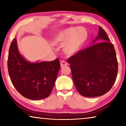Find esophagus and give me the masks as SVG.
I'll return each instance as SVG.
<instances>
[{
	"mask_svg": "<svg viewBox=\"0 0 126 126\" xmlns=\"http://www.w3.org/2000/svg\"><path fill=\"white\" fill-rule=\"evenodd\" d=\"M60 65H61V67L66 66V65H68V63L64 61V60H62V61L60 62Z\"/></svg>",
	"mask_w": 126,
	"mask_h": 126,
	"instance_id": "34e87169",
	"label": "esophagus"
}]
</instances>
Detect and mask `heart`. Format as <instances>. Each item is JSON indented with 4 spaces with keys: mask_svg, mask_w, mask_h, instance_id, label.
Returning <instances> with one entry per match:
<instances>
[{
    "mask_svg": "<svg viewBox=\"0 0 126 126\" xmlns=\"http://www.w3.org/2000/svg\"><path fill=\"white\" fill-rule=\"evenodd\" d=\"M87 32L83 28L70 27L60 30L53 38V42L58 44H64L63 50L68 56L75 54L80 50L87 40Z\"/></svg>",
    "mask_w": 126,
    "mask_h": 126,
    "instance_id": "1",
    "label": "heart"
}]
</instances>
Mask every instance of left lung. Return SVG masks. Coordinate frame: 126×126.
Returning a JSON list of instances; mask_svg holds the SVG:
<instances>
[{"label":"left lung","instance_id":"left-lung-1","mask_svg":"<svg viewBox=\"0 0 126 126\" xmlns=\"http://www.w3.org/2000/svg\"><path fill=\"white\" fill-rule=\"evenodd\" d=\"M99 40L101 43L98 42ZM67 61L70 64L75 87L84 97L106 94L116 81L118 70L116 53L100 26L92 45L78 51Z\"/></svg>","mask_w":126,"mask_h":126}]
</instances>
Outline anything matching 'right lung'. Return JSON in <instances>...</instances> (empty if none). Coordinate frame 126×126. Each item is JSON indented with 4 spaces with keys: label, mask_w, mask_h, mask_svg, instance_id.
Returning <instances> with one entry per match:
<instances>
[{
    "label": "right lung",
    "mask_w": 126,
    "mask_h": 126,
    "mask_svg": "<svg viewBox=\"0 0 126 126\" xmlns=\"http://www.w3.org/2000/svg\"><path fill=\"white\" fill-rule=\"evenodd\" d=\"M8 73L15 89L31 100L47 97L52 91L60 68L58 58L52 61H28L19 51L17 41H12L7 61Z\"/></svg>",
    "instance_id": "1"
}]
</instances>
